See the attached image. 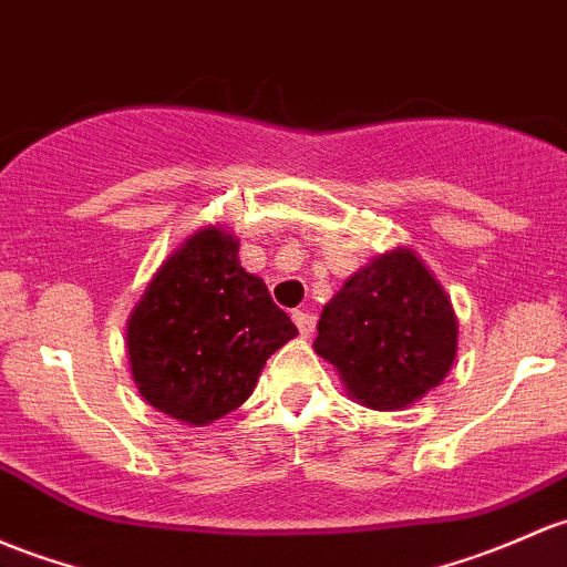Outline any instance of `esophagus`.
Wrapping results in <instances>:
<instances>
[{
	"label": "esophagus",
	"instance_id": "esophagus-1",
	"mask_svg": "<svg viewBox=\"0 0 567 567\" xmlns=\"http://www.w3.org/2000/svg\"><path fill=\"white\" fill-rule=\"evenodd\" d=\"M293 323L299 326L301 337H309L315 331V315L312 312H303V309H296L293 312Z\"/></svg>",
	"mask_w": 567,
	"mask_h": 567
}]
</instances>
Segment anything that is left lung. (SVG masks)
I'll return each mask as SVG.
<instances>
[{
  "label": "left lung",
  "mask_w": 567,
  "mask_h": 567,
  "mask_svg": "<svg viewBox=\"0 0 567 567\" xmlns=\"http://www.w3.org/2000/svg\"><path fill=\"white\" fill-rule=\"evenodd\" d=\"M315 353L367 408H408L440 385L456 359L454 309L410 249H393L326 303Z\"/></svg>",
  "instance_id": "obj_1"
}]
</instances>
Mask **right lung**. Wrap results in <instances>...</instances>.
Wrapping results in <instances>:
<instances>
[{
  "instance_id": "1",
  "label": "right lung",
  "mask_w": 567,
  "mask_h": 567,
  "mask_svg": "<svg viewBox=\"0 0 567 567\" xmlns=\"http://www.w3.org/2000/svg\"><path fill=\"white\" fill-rule=\"evenodd\" d=\"M296 333L264 279L238 264L236 238L206 228L154 274L130 318L127 350L141 396L204 426L247 402L268 355Z\"/></svg>"
}]
</instances>
